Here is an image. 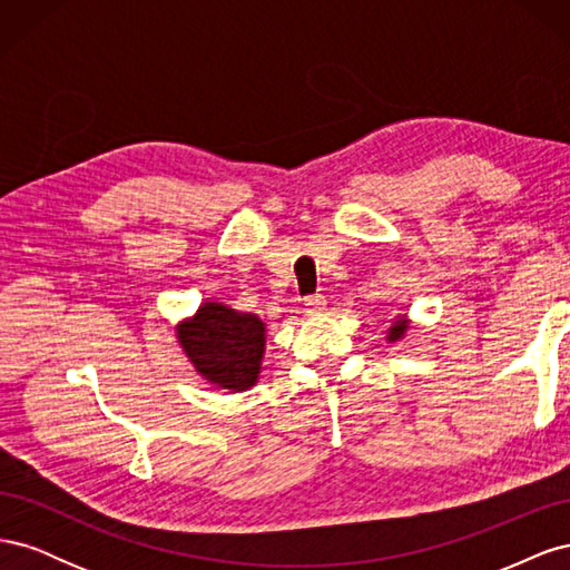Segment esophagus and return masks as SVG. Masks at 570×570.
<instances>
[{"label":"esophagus","instance_id":"obj_1","mask_svg":"<svg viewBox=\"0 0 570 570\" xmlns=\"http://www.w3.org/2000/svg\"><path fill=\"white\" fill-rule=\"evenodd\" d=\"M304 308H306V314H321L325 308V297L323 295H308L304 299Z\"/></svg>","mask_w":570,"mask_h":570}]
</instances>
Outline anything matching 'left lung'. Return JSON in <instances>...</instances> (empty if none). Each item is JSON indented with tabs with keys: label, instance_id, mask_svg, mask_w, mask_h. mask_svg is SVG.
<instances>
[{
	"label": "left lung",
	"instance_id": "obj_1",
	"mask_svg": "<svg viewBox=\"0 0 570 570\" xmlns=\"http://www.w3.org/2000/svg\"><path fill=\"white\" fill-rule=\"evenodd\" d=\"M406 321H396V323H392V327H390V335H387V340L390 342H396V340H402L404 337V333H406Z\"/></svg>",
	"mask_w": 570,
	"mask_h": 570
}]
</instances>
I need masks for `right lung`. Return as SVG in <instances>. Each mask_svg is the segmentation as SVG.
Returning a JSON list of instances; mask_svg holds the SVG:
<instances>
[{
	"mask_svg": "<svg viewBox=\"0 0 570 570\" xmlns=\"http://www.w3.org/2000/svg\"><path fill=\"white\" fill-rule=\"evenodd\" d=\"M187 358L206 381L223 390H247L262 371L266 325L254 314H239L206 302L193 321L178 327Z\"/></svg>",
	"mask_w": 570,
	"mask_h": 570,
	"instance_id": "obj_1",
	"label": "right lung"
}]
</instances>
